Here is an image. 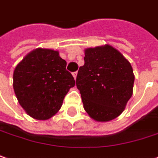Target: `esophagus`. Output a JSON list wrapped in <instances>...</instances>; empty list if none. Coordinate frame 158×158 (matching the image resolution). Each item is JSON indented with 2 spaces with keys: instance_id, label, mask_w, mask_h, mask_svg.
Listing matches in <instances>:
<instances>
[{
  "instance_id": "obj_1",
  "label": "esophagus",
  "mask_w": 158,
  "mask_h": 158,
  "mask_svg": "<svg viewBox=\"0 0 158 158\" xmlns=\"http://www.w3.org/2000/svg\"><path fill=\"white\" fill-rule=\"evenodd\" d=\"M77 75H78V72H73L72 73V76H73V78L75 79H77Z\"/></svg>"
}]
</instances>
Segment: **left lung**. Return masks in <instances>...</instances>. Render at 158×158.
Here are the masks:
<instances>
[{"label":"left lung","instance_id":"obj_1","mask_svg":"<svg viewBox=\"0 0 158 158\" xmlns=\"http://www.w3.org/2000/svg\"><path fill=\"white\" fill-rule=\"evenodd\" d=\"M76 85L85 111L98 123L117 118L133 93L135 76L130 61L110 44L84 50Z\"/></svg>","mask_w":158,"mask_h":158}]
</instances>
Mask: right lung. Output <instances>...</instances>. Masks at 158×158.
<instances>
[{
  "label": "right lung",
  "mask_w": 158,
  "mask_h": 158,
  "mask_svg": "<svg viewBox=\"0 0 158 158\" xmlns=\"http://www.w3.org/2000/svg\"><path fill=\"white\" fill-rule=\"evenodd\" d=\"M59 52L36 48L16 66L13 89L19 105L35 120H48L60 109L64 97L75 86Z\"/></svg>",
  "instance_id": "add662e5"
}]
</instances>
